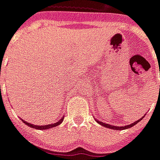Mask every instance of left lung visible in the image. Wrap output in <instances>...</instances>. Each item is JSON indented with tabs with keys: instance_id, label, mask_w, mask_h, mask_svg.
Masks as SVG:
<instances>
[{
	"instance_id": "obj_1",
	"label": "left lung",
	"mask_w": 160,
	"mask_h": 160,
	"mask_svg": "<svg viewBox=\"0 0 160 160\" xmlns=\"http://www.w3.org/2000/svg\"><path fill=\"white\" fill-rule=\"evenodd\" d=\"M141 120V119H139L138 121H136L135 122H134V123H131L129 124V125H128V126H123V127H118V126H113V125H110V124L108 123H104V122H99V121H97L98 122L99 124H101V125H103V126H104V127L106 128H111V129H115V130H122V129H126V128H129L133 127L134 125H135V124L137 123V122H139Z\"/></svg>"
}]
</instances>
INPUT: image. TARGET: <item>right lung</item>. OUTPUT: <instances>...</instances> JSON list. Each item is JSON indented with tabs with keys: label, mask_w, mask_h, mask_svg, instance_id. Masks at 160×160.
<instances>
[{
	"label": "right lung",
	"mask_w": 160,
	"mask_h": 160,
	"mask_svg": "<svg viewBox=\"0 0 160 160\" xmlns=\"http://www.w3.org/2000/svg\"><path fill=\"white\" fill-rule=\"evenodd\" d=\"M0 90H1V86H0ZM63 119H61L60 121H58L56 123H53V124H48V125H44V126H38V125H34V124H31L29 122H27L26 121L22 120V122L24 123H26V125H28L30 127L33 128H36V129H48V128H54V127H56L57 125H59L62 122Z\"/></svg>",
	"instance_id": "add662e5"
}]
</instances>
